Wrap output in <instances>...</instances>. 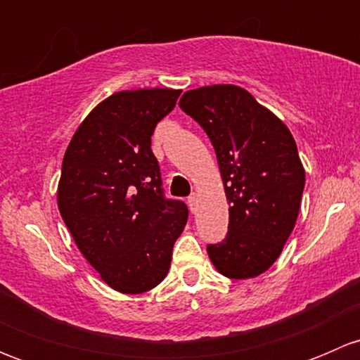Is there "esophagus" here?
Instances as JSON below:
<instances>
[{
	"mask_svg": "<svg viewBox=\"0 0 360 360\" xmlns=\"http://www.w3.org/2000/svg\"><path fill=\"white\" fill-rule=\"evenodd\" d=\"M188 205H190V210L193 212L195 205H197V193H191L190 197H188Z\"/></svg>",
	"mask_w": 360,
	"mask_h": 360,
	"instance_id": "1",
	"label": "esophagus"
}]
</instances>
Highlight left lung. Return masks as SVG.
<instances>
[{
	"label": "left lung",
	"instance_id": "8db88e82",
	"mask_svg": "<svg viewBox=\"0 0 360 360\" xmlns=\"http://www.w3.org/2000/svg\"><path fill=\"white\" fill-rule=\"evenodd\" d=\"M212 143L230 223L224 240L207 245L228 278H252L281 256L300 212L304 169L288 127L235 85L190 90L179 101Z\"/></svg>",
	"mask_w": 360,
	"mask_h": 360
}]
</instances>
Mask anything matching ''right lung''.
<instances>
[{"instance_id": "add662e5", "label": "right lung", "mask_w": 360, "mask_h": 360, "mask_svg": "<svg viewBox=\"0 0 360 360\" xmlns=\"http://www.w3.org/2000/svg\"><path fill=\"white\" fill-rule=\"evenodd\" d=\"M179 90H123L94 108L63 160L57 203L85 259L115 291L165 278L188 207L163 195L151 136Z\"/></svg>"}]
</instances>
